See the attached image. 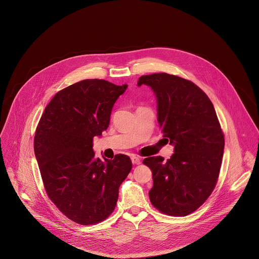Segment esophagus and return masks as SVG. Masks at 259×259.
Here are the masks:
<instances>
[{
  "instance_id": "esophagus-1",
  "label": "esophagus",
  "mask_w": 259,
  "mask_h": 259,
  "mask_svg": "<svg viewBox=\"0 0 259 259\" xmlns=\"http://www.w3.org/2000/svg\"><path fill=\"white\" fill-rule=\"evenodd\" d=\"M131 159H132V162H133L134 164H140V163H141V158L138 157V156H136V155H132V156H131Z\"/></svg>"
}]
</instances>
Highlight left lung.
<instances>
[{"mask_svg": "<svg viewBox=\"0 0 259 259\" xmlns=\"http://www.w3.org/2000/svg\"><path fill=\"white\" fill-rule=\"evenodd\" d=\"M157 102V121L175 146L167 161L161 156L144 159L152 172L151 204L160 212L185 217L208 198L218 183L224 136L209 98L192 81L166 73L142 75Z\"/></svg>", "mask_w": 259, "mask_h": 259, "instance_id": "1", "label": "left lung"}]
</instances>
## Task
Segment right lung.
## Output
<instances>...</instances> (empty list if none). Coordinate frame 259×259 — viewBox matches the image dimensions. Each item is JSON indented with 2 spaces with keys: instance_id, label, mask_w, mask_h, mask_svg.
<instances>
[{
  "instance_id": "add662e5",
  "label": "right lung",
  "mask_w": 259,
  "mask_h": 259,
  "mask_svg": "<svg viewBox=\"0 0 259 259\" xmlns=\"http://www.w3.org/2000/svg\"><path fill=\"white\" fill-rule=\"evenodd\" d=\"M127 84L83 79L60 91L38 121L34 148L50 199L68 219L90 225L113 211L133 163L125 154L102 161L93 141L109 127L112 107Z\"/></svg>"
}]
</instances>
